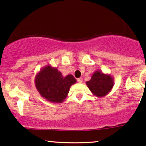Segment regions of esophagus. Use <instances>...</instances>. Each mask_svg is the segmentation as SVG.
<instances>
[{
    "instance_id": "esophagus-1",
    "label": "esophagus",
    "mask_w": 146,
    "mask_h": 146,
    "mask_svg": "<svg viewBox=\"0 0 146 146\" xmlns=\"http://www.w3.org/2000/svg\"><path fill=\"white\" fill-rule=\"evenodd\" d=\"M82 82H83V79H82V78H80L78 79V83H82Z\"/></svg>"
}]
</instances>
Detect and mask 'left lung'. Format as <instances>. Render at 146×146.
<instances>
[{"instance_id":"8db88e82","label":"left lung","mask_w":146,"mask_h":146,"mask_svg":"<svg viewBox=\"0 0 146 146\" xmlns=\"http://www.w3.org/2000/svg\"><path fill=\"white\" fill-rule=\"evenodd\" d=\"M86 85L93 95L96 97H103L113 88L114 79L111 75L96 71L92 74L90 80L86 82Z\"/></svg>"}]
</instances>
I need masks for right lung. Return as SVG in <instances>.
<instances>
[{
    "label": "right lung",
    "mask_w": 146,
    "mask_h": 146,
    "mask_svg": "<svg viewBox=\"0 0 146 146\" xmlns=\"http://www.w3.org/2000/svg\"><path fill=\"white\" fill-rule=\"evenodd\" d=\"M72 75L64 77L57 68L48 64L36 73L35 86L42 97L55 103H62L69 92L70 87L76 83Z\"/></svg>",
    "instance_id": "add662e5"
}]
</instances>
